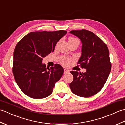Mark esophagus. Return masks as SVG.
I'll return each instance as SVG.
<instances>
[{"label":"esophagus","mask_w":125,"mask_h":125,"mask_svg":"<svg viewBox=\"0 0 125 125\" xmlns=\"http://www.w3.org/2000/svg\"><path fill=\"white\" fill-rule=\"evenodd\" d=\"M69 73V70L68 69H64V74L67 73Z\"/></svg>","instance_id":"34e87169"}]
</instances>
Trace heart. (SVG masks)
<instances>
[{"label":"heart","instance_id":"obj_1","mask_svg":"<svg viewBox=\"0 0 125 125\" xmlns=\"http://www.w3.org/2000/svg\"><path fill=\"white\" fill-rule=\"evenodd\" d=\"M68 42L69 43H70V42H77L79 43L78 40L76 38H73V37H70V38H69ZM70 59L67 57H63L61 59V63H62V64H63V65H65V66L68 65L70 63Z\"/></svg>","mask_w":125,"mask_h":125}]
</instances>
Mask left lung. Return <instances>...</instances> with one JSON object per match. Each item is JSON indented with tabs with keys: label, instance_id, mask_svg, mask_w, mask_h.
I'll return each mask as SVG.
<instances>
[{
	"label": "left lung",
	"instance_id": "8db88e82",
	"mask_svg": "<svg viewBox=\"0 0 125 125\" xmlns=\"http://www.w3.org/2000/svg\"><path fill=\"white\" fill-rule=\"evenodd\" d=\"M70 33L81 40L82 54L78 64L86 69L83 73L70 71L73 77L69 85L70 89L79 97L92 96L103 88L110 75L111 64L107 46L89 31H71Z\"/></svg>",
	"mask_w": 125,
	"mask_h": 125
}]
</instances>
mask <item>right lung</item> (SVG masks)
Returning a JSON list of instances; mask_svg holds the SVG:
<instances>
[{
  "label": "right lung",
  "mask_w": 125,
  "mask_h": 125,
  "mask_svg": "<svg viewBox=\"0 0 125 125\" xmlns=\"http://www.w3.org/2000/svg\"><path fill=\"white\" fill-rule=\"evenodd\" d=\"M67 33L63 30L34 31L18 42L13 54L12 71L16 83L27 96L41 99L52 94L64 69L58 64L48 69L42 60L54 51L57 42Z\"/></svg>",
  "instance_id": "obj_1"
}]
</instances>
